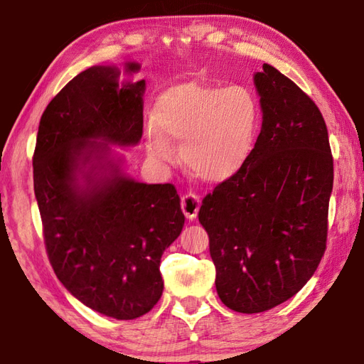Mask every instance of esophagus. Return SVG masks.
Segmentation results:
<instances>
[{
  "label": "esophagus",
  "mask_w": 364,
  "mask_h": 364,
  "mask_svg": "<svg viewBox=\"0 0 364 364\" xmlns=\"http://www.w3.org/2000/svg\"><path fill=\"white\" fill-rule=\"evenodd\" d=\"M200 208V199L193 193H188L181 197V210L188 220H196Z\"/></svg>",
  "instance_id": "1"
}]
</instances>
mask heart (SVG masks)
<instances>
[{
    "mask_svg": "<svg viewBox=\"0 0 364 364\" xmlns=\"http://www.w3.org/2000/svg\"><path fill=\"white\" fill-rule=\"evenodd\" d=\"M262 107L249 86L184 83L159 97L146 147L159 162H173L180 143L183 164L205 183L241 173L255 151Z\"/></svg>",
    "mask_w": 364,
    "mask_h": 364,
    "instance_id": "b5f03b06",
    "label": "heart"
}]
</instances>
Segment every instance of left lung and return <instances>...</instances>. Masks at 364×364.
<instances>
[{
	"instance_id": "8db88e82",
	"label": "left lung",
	"mask_w": 364,
	"mask_h": 364,
	"mask_svg": "<svg viewBox=\"0 0 364 364\" xmlns=\"http://www.w3.org/2000/svg\"><path fill=\"white\" fill-rule=\"evenodd\" d=\"M254 82L263 112L255 151L199 210L218 297L239 313L274 308L311 278L326 250L334 183L328 128L311 97L269 64Z\"/></svg>"
}]
</instances>
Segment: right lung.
I'll return each mask as SVG.
<instances>
[{"instance_id":"1","label":"right lung","mask_w":364,"mask_h":364,"mask_svg":"<svg viewBox=\"0 0 364 364\" xmlns=\"http://www.w3.org/2000/svg\"><path fill=\"white\" fill-rule=\"evenodd\" d=\"M119 75L117 67H90L48 104L33 189L58 279L91 310L134 319L162 295L160 258L184 215L173 184L134 181L110 157L109 144L134 146L143 136L146 82L120 83Z\"/></svg>"}]
</instances>
